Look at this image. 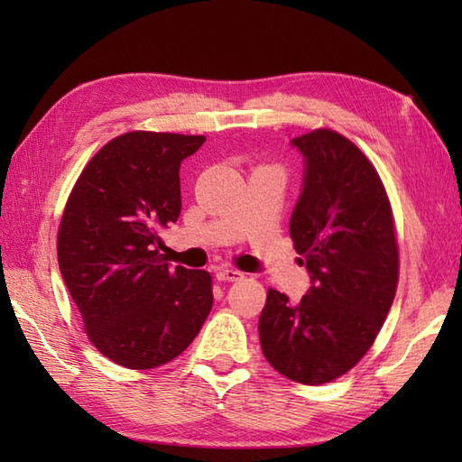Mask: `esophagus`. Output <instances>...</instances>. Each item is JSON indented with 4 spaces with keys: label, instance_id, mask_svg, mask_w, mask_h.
Masks as SVG:
<instances>
[{
    "label": "esophagus",
    "instance_id": "34e87169",
    "mask_svg": "<svg viewBox=\"0 0 462 462\" xmlns=\"http://www.w3.org/2000/svg\"><path fill=\"white\" fill-rule=\"evenodd\" d=\"M216 278H218L220 282H240V280H244V273L240 270L222 266L216 270Z\"/></svg>",
    "mask_w": 462,
    "mask_h": 462
}]
</instances>
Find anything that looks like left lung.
<instances>
[{
	"label": "left lung",
	"instance_id": "obj_1",
	"mask_svg": "<svg viewBox=\"0 0 462 462\" xmlns=\"http://www.w3.org/2000/svg\"><path fill=\"white\" fill-rule=\"evenodd\" d=\"M291 144L306 176L290 236L311 288L298 306L270 288L258 333L273 369L321 385L346 375L375 341L397 291L399 244L385 186L357 144L331 129Z\"/></svg>",
	"mask_w": 462,
	"mask_h": 462
}]
</instances>
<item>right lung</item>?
Wrapping results in <instances>:
<instances>
[{
	"instance_id": "right-lung-1",
	"label": "right lung",
	"mask_w": 462,
	"mask_h": 462,
	"mask_svg": "<svg viewBox=\"0 0 462 462\" xmlns=\"http://www.w3.org/2000/svg\"><path fill=\"white\" fill-rule=\"evenodd\" d=\"M206 136L131 131L87 162L57 232V260L106 359L154 369L179 357L212 310V276L174 270L154 246L179 220L180 162Z\"/></svg>"
}]
</instances>
